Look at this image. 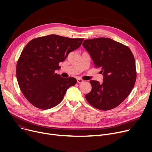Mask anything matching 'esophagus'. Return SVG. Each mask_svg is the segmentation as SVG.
<instances>
[{
  "mask_svg": "<svg viewBox=\"0 0 152 152\" xmlns=\"http://www.w3.org/2000/svg\"><path fill=\"white\" fill-rule=\"evenodd\" d=\"M77 83H79V84H81V83H84V81L83 80V79H81L77 78Z\"/></svg>",
  "mask_w": 152,
  "mask_h": 152,
  "instance_id": "1",
  "label": "esophagus"
}]
</instances>
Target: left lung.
Instances as JSON below:
<instances>
[{
    "label": "left lung",
    "instance_id": "1",
    "mask_svg": "<svg viewBox=\"0 0 152 152\" xmlns=\"http://www.w3.org/2000/svg\"><path fill=\"white\" fill-rule=\"evenodd\" d=\"M95 68L101 69L103 83L90 81L92 90L86 95L90 105L107 111L118 107L131 93L136 80L134 55L127 47L114 40L99 37L84 40Z\"/></svg>",
    "mask_w": 152,
    "mask_h": 152
}]
</instances>
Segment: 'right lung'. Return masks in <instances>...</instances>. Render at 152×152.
I'll return each mask as SVG.
<instances>
[{
	"instance_id": "add662e5",
	"label": "right lung",
	"mask_w": 152,
	"mask_h": 152,
	"mask_svg": "<svg viewBox=\"0 0 152 152\" xmlns=\"http://www.w3.org/2000/svg\"><path fill=\"white\" fill-rule=\"evenodd\" d=\"M83 40L51 34L27 44L18 60L16 73L22 93L32 105L42 110L57 106L69 87L76 84L75 77L63 78L55 71Z\"/></svg>"
}]
</instances>
